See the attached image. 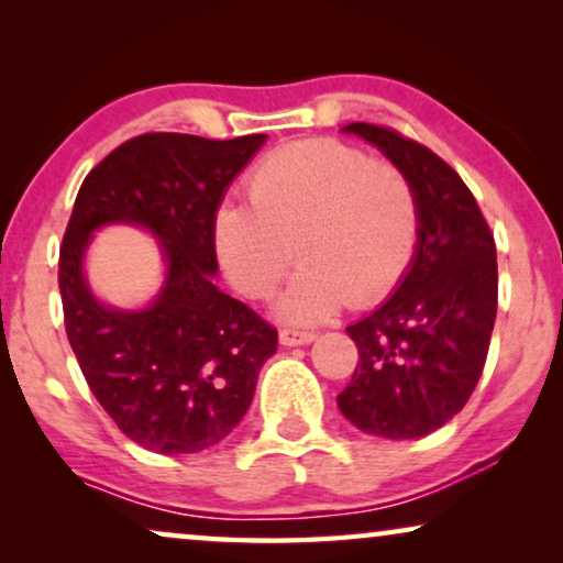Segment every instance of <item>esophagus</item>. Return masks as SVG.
<instances>
[{
  "mask_svg": "<svg viewBox=\"0 0 563 563\" xmlns=\"http://www.w3.org/2000/svg\"><path fill=\"white\" fill-rule=\"evenodd\" d=\"M279 341L284 345H307L314 341V333H307V330H295V328H284V330H279Z\"/></svg>",
  "mask_w": 563,
  "mask_h": 563,
  "instance_id": "1",
  "label": "esophagus"
}]
</instances>
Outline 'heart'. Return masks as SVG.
Masks as SVG:
<instances>
[{
  "instance_id": "heart-1",
  "label": "heart",
  "mask_w": 563,
  "mask_h": 563,
  "mask_svg": "<svg viewBox=\"0 0 563 563\" xmlns=\"http://www.w3.org/2000/svg\"><path fill=\"white\" fill-rule=\"evenodd\" d=\"M249 202H222L212 243L230 284L251 299L299 272L276 302L297 325L325 322L349 302L389 297L420 243V197L402 166L374 161L333 137L299 141L261 158L245 179Z\"/></svg>"
}]
</instances>
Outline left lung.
<instances>
[{
	"mask_svg": "<svg viewBox=\"0 0 563 563\" xmlns=\"http://www.w3.org/2000/svg\"><path fill=\"white\" fill-rule=\"evenodd\" d=\"M402 166L420 197V243L399 289L349 335L358 366L338 407L364 433L410 441L464 410L497 318L495 235L472 189L445 161L395 128L351 122Z\"/></svg>",
	"mask_w": 563,
	"mask_h": 563,
	"instance_id": "8db88e82",
	"label": "left lung"
}]
</instances>
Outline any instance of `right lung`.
Instances as JSON below:
<instances>
[{
	"label": "right lung",
	"mask_w": 563,
	"mask_h": 563,
	"mask_svg": "<svg viewBox=\"0 0 563 563\" xmlns=\"http://www.w3.org/2000/svg\"><path fill=\"white\" fill-rule=\"evenodd\" d=\"M264 141L143 133L99 161L76 195L58 256L66 335L91 395L148 451L197 453L220 443L243 420L261 366L276 353L272 322L212 282V214ZM107 221H135L165 243L169 276L148 311H110L82 282V249Z\"/></svg>",
	"instance_id": "right-lung-1"
}]
</instances>
